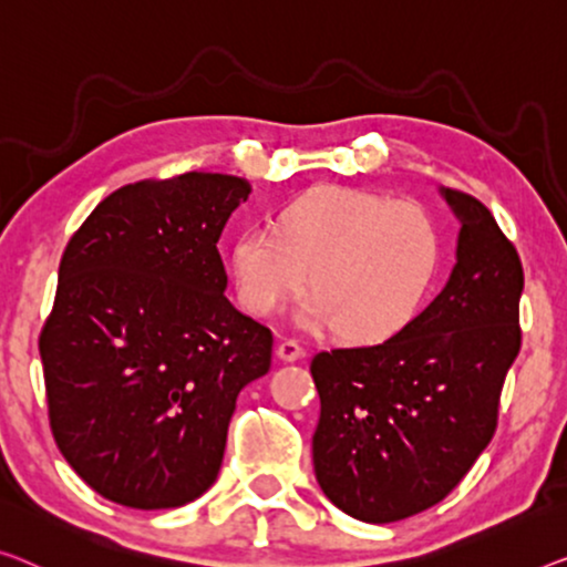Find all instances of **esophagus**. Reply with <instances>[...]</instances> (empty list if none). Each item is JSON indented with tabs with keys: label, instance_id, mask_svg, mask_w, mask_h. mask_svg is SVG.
<instances>
[{
	"label": "esophagus",
	"instance_id": "obj_1",
	"mask_svg": "<svg viewBox=\"0 0 567 567\" xmlns=\"http://www.w3.org/2000/svg\"><path fill=\"white\" fill-rule=\"evenodd\" d=\"M277 357L290 364V361H298L306 357V349H302L298 341H292V338H282V341L277 343Z\"/></svg>",
	"mask_w": 567,
	"mask_h": 567
}]
</instances>
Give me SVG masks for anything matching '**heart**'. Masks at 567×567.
I'll return each mask as SVG.
<instances>
[{
    "instance_id": "b5f03b06",
    "label": "heart",
    "mask_w": 567,
    "mask_h": 567,
    "mask_svg": "<svg viewBox=\"0 0 567 567\" xmlns=\"http://www.w3.org/2000/svg\"><path fill=\"white\" fill-rule=\"evenodd\" d=\"M441 265V231L412 200L357 188H320L292 200L275 226L234 239L231 275L241 306L272 316L306 282L302 328L379 341L415 316Z\"/></svg>"
}]
</instances>
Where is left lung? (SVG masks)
<instances>
[{
    "label": "left lung",
    "instance_id": "obj_1",
    "mask_svg": "<svg viewBox=\"0 0 567 567\" xmlns=\"http://www.w3.org/2000/svg\"><path fill=\"white\" fill-rule=\"evenodd\" d=\"M461 221L437 298L377 346L320 351L312 466L338 509L371 525L408 519L458 486L499 417L522 346L525 272L484 203L441 188Z\"/></svg>",
    "mask_w": 567,
    "mask_h": 567
}]
</instances>
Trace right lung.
<instances>
[{
	"label": "right lung",
	"instance_id": "obj_1",
	"mask_svg": "<svg viewBox=\"0 0 567 567\" xmlns=\"http://www.w3.org/2000/svg\"><path fill=\"white\" fill-rule=\"evenodd\" d=\"M244 177L185 173L114 190L71 236L40 333L50 427L109 502L175 509L214 486L236 396L272 331L236 310L216 244Z\"/></svg>",
	"mask_w": 567,
	"mask_h": 567
}]
</instances>
